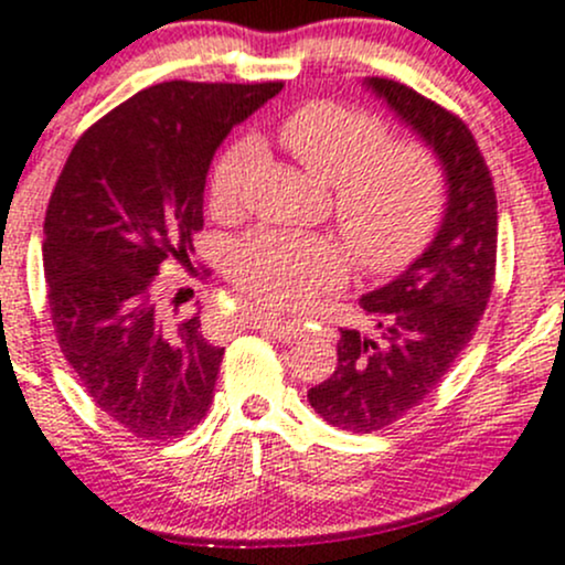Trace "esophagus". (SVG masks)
Wrapping results in <instances>:
<instances>
[{"label": "esophagus", "mask_w": 565, "mask_h": 565, "mask_svg": "<svg viewBox=\"0 0 565 565\" xmlns=\"http://www.w3.org/2000/svg\"><path fill=\"white\" fill-rule=\"evenodd\" d=\"M254 324H257V328L263 330L265 335L278 338V341H284V343H295L302 335V328H300V324H295V322H278V319H259V322H254Z\"/></svg>", "instance_id": "obj_1"}]
</instances>
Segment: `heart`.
<instances>
[{"instance_id": "b5f03b06", "label": "heart", "mask_w": 565, "mask_h": 565, "mask_svg": "<svg viewBox=\"0 0 565 565\" xmlns=\"http://www.w3.org/2000/svg\"><path fill=\"white\" fill-rule=\"evenodd\" d=\"M278 140L295 162L332 183L335 222L365 270L387 273L417 257L444 207V170L423 142H387V127L347 105L308 103L289 113ZM257 164V148L235 142L211 175L216 216H237ZM347 270L341 248L328 237L257 233L237 243L230 276L267 313H295Z\"/></svg>"}]
</instances>
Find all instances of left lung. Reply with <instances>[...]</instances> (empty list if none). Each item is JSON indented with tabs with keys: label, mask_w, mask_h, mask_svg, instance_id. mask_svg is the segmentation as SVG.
<instances>
[{
	"label": "left lung",
	"mask_w": 565,
	"mask_h": 565,
	"mask_svg": "<svg viewBox=\"0 0 565 565\" xmlns=\"http://www.w3.org/2000/svg\"><path fill=\"white\" fill-rule=\"evenodd\" d=\"M362 86L436 153L447 207L425 252L390 284L362 295L376 335L341 330L335 371L308 390L313 412L349 433L382 430L441 384L482 319L498 248L495 189L471 129L397 81L365 78Z\"/></svg>",
	"instance_id": "8db88e82"
}]
</instances>
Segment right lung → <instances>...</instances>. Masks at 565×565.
Wrapping results in <instances>:
<instances>
[{"label":"right lung","instance_id":"obj_1","mask_svg":"<svg viewBox=\"0 0 565 565\" xmlns=\"http://www.w3.org/2000/svg\"><path fill=\"white\" fill-rule=\"evenodd\" d=\"M284 83L148 86L88 127L45 211L47 306L64 360L99 412L142 441L211 408L222 347L200 317L170 322L157 276L189 263L213 153Z\"/></svg>","mask_w":565,"mask_h":565}]
</instances>
